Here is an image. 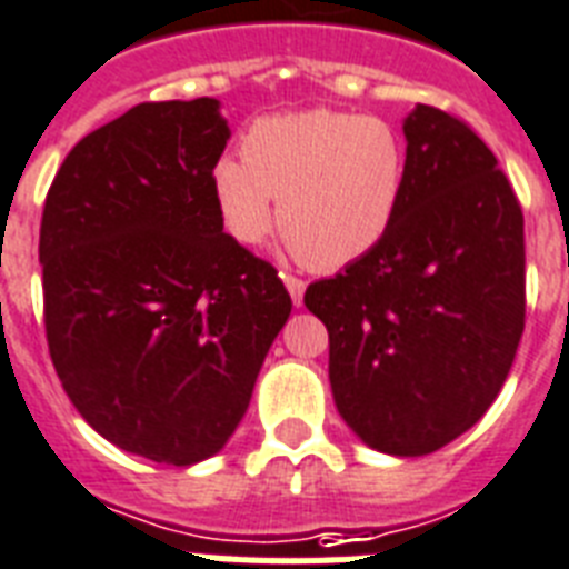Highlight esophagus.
I'll return each instance as SVG.
<instances>
[{
	"instance_id": "34e87169",
	"label": "esophagus",
	"mask_w": 569,
	"mask_h": 569,
	"mask_svg": "<svg viewBox=\"0 0 569 569\" xmlns=\"http://www.w3.org/2000/svg\"><path fill=\"white\" fill-rule=\"evenodd\" d=\"M284 284H288V293L293 299V306H302V297H306V279H299V276H290L284 272Z\"/></svg>"
}]
</instances>
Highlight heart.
<instances>
[{
    "instance_id": "obj_1",
    "label": "heart",
    "mask_w": 569,
    "mask_h": 569,
    "mask_svg": "<svg viewBox=\"0 0 569 569\" xmlns=\"http://www.w3.org/2000/svg\"><path fill=\"white\" fill-rule=\"evenodd\" d=\"M408 149L381 117L311 108L252 122L243 161L211 170L213 206L240 243H261L279 200V231L293 256L317 270L363 258L397 220L406 197Z\"/></svg>"
}]
</instances>
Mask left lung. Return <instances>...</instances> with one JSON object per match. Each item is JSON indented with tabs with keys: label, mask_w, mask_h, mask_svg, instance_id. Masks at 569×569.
Segmentation results:
<instances>
[{
	"label": "left lung",
	"mask_w": 569,
	"mask_h": 569,
	"mask_svg": "<svg viewBox=\"0 0 569 569\" xmlns=\"http://www.w3.org/2000/svg\"><path fill=\"white\" fill-rule=\"evenodd\" d=\"M408 179L379 247L308 284L329 329L335 406L367 447L429 456L465 435L506 385L526 326L522 208L456 113L417 104Z\"/></svg>",
	"instance_id": "obj_1"
}]
</instances>
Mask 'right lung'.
<instances>
[{
  "label": "right lung",
  "mask_w": 569,
  "mask_h": 569,
  "mask_svg": "<svg viewBox=\"0 0 569 569\" xmlns=\"http://www.w3.org/2000/svg\"><path fill=\"white\" fill-rule=\"evenodd\" d=\"M217 99L140 102L63 158L40 220L54 372L113 447L158 465L217 456L247 413L290 293L222 231Z\"/></svg>",
  "instance_id": "obj_1"
}]
</instances>
